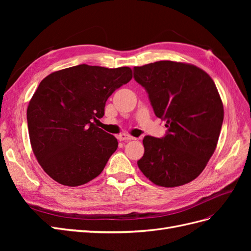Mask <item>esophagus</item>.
<instances>
[{
	"label": "esophagus",
	"mask_w": 251,
	"mask_h": 251,
	"mask_svg": "<svg viewBox=\"0 0 251 251\" xmlns=\"http://www.w3.org/2000/svg\"><path fill=\"white\" fill-rule=\"evenodd\" d=\"M135 138L132 137L130 135H126V134H120L118 136V140L119 141H130V140H134Z\"/></svg>",
	"instance_id": "34e87169"
}]
</instances>
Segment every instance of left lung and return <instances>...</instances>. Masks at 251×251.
Wrapping results in <instances>:
<instances>
[{"instance_id":"1","label":"left lung","mask_w":251,"mask_h":251,"mask_svg":"<svg viewBox=\"0 0 251 251\" xmlns=\"http://www.w3.org/2000/svg\"><path fill=\"white\" fill-rule=\"evenodd\" d=\"M134 78L168 127L162 139L144 137L138 168L159 186L189 183L205 169L221 132L224 109L214 80L199 67L172 60L134 67Z\"/></svg>"}]
</instances>
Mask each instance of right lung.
Listing matches in <instances>:
<instances>
[{
  "mask_svg": "<svg viewBox=\"0 0 251 251\" xmlns=\"http://www.w3.org/2000/svg\"><path fill=\"white\" fill-rule=\"evenodd\" d=\"M132 77L128 67L82 64L41 81L27 108L28 131L35 158L53 180L79 186L103 171L118 141L95 123L114 91Z\"/></svg>",
  "mask_w": 251,
  "mask_h": 251,
  "instance_id": "right-lung-1",
  "label": "right lung"
}]
</instances>
